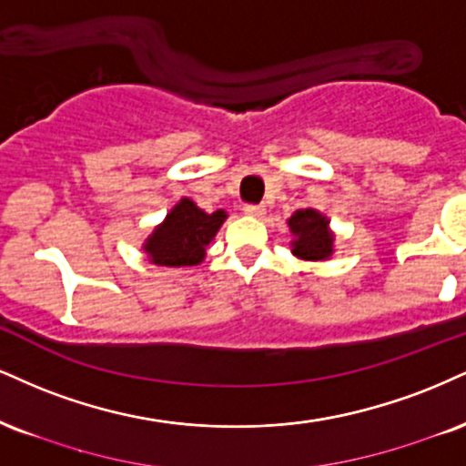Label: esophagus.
I'll return each mask as SVG.
<instances>
[{
	"mask_svg": "<svg viewBox=\"0 0 466 466\" xmlns=\"http://www.w3.org/2000/svg\"><path fill=\"white\" fill-rule=\"evenodd\" d=\"M265 212H267V208L262 204H248V206H245V215H249V217L262 218V217H265Z\"/></svg>",
	"mask_w": 466,
	"mask_h": 466,
	"instance_id": "1",
	"label": "esophagus"
}]
</instances>
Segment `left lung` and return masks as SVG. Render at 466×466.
<instances>
[{"label":"left lung","mask_w":466,"mask_h":466,"mask_svg":"<svg viewBox=\"0 0 466 466\" xmlns=\"http://www.w3.org/2000/svg\"><path fill=\"white\" fill-rule=\"evenodd\" d=\"M290 232L295 234L293 254L306 260H323L332 254V232L328 229V218L317 210H297L289 218Z\"/></svg>","instance_id":"left-lung-1"}]
</instances>
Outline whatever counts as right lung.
<instances>
[{"instance_id": "right-lung-1", "label": "right lung", "mask_w": 466, "mask_h": 466, "mask_svg": "<svg viewBox=\"0 0 466 466\" xmlns=\"http://www.w3.org/2000/svg\"><path fill=\"white\" fill-rule=\"evenodd\" d=\"M226 221V212L208 215L190 199H182L167 215L165 223L154 229L145 251L151 262L162 267H193L204 260V251Z\"/></svg>"}]
</instances>
